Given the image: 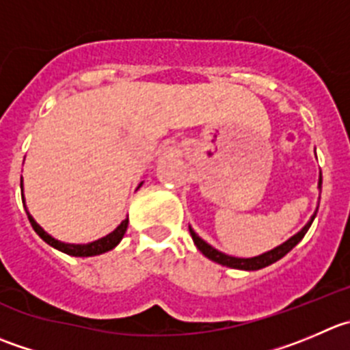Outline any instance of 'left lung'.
I'll use <instances>...</instances> for the list:
<instances>
[{
  "label": "left lung",
  "instance_id": "left-lung-1",
  "mask_svg": "<svg viewBox=\"0 0 350 350\" xmlns=\"http://www.w3.org/2000/svg\"><path fill=\"white\" fill-rule=\"evenodd\" d=\"M318 187H319V191H321V173H319ZM316 213H318V208H316L314 215L311 216V219H309V221L306 223L304 228H302L301 232H297V234H295V235H292V237L288 239L287 242L280 244V245H278V247L271 249V251L265 252V254L254 256V258H234V256L223 254V252H219L218 249L211 247V245H209L208 242L202 241V239L199 237V235L196 234L194 230H192V227H189V232H191V237H192V241H194L196 247H198L199 251H201L202 254H204L208 259H211V261L218 262V265L228 266V268L245 269V271H254V269H261V268H265V266H269V265H273V262H277L278 259L284 258V256L287 254V252H291L292 249H294L295 245H297L299 242L302 241V237H304V235H306V232L309 230V227H311V223H312V219H314Z\"/></svg>",
  "mask_w": 350,
  "mask_h": 350
}]
</instances>
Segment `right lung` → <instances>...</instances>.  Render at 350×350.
I'll return each instance as SVG.
<instances>
[{
  "label": "right lung",
  "mask_w": 350,
  "mask_h": 350,
  "mask_svg": "<svg viewBox=\"0 0 350 350\" xmlns=\"http://www.w3.org/2000/svg\"><path fill=\"white\" fill-rule=\"evenodd\" d=\"M141 185H142V182L139 184V187H141ZM20 189L23 191L22 180H20ZM22 201L25 202L23 196H22ZM23 208H25V204H23ZM25 211H27V208H25ZM27 216H29V221H31L32 228L36 230V234H38L39 237L46 242V244H49L51 247L58 249V251L65 252V254L75 256V258H89V256H98V254H103V252L111 251L113 247H116V245L120 244V241L123 239V235H125V232H127V227H129V218H125L122 223H120L118 227H116L111 234L106 235V237L98 239V241H94V242H89V244H65V242L56 241V239H53L48 232L42 230V228L38 225V221L32 218L31 213L29 211H27Z\"/></svg>",
  "instance_id": "obj_1"
}]
</instances>
